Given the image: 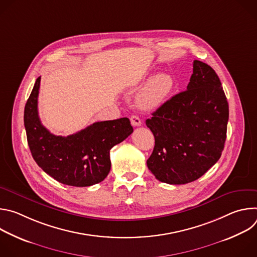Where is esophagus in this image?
<instances>
[{
    "label": "esophagus",
    "instance_id": "34e87169",
    "mask_svg": "<svg viewBox=\"0 0 257 257\" xmlns=\"http://www.w3.org/2000/svg\"><path fill=\"white\" fill-rule=\"evenodd\" d=\"M130 121H131L132 126H134V127L141 126V120L139 119V117H137V116H135V115H134V116H131Z\"/></svg>",
    "mask_w": 257,
    "mask_h": 257
}]
</instances>
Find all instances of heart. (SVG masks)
Returning a JSON list of instances; mask_svg holds the SVG:
<instances>
[{
    "label": "heart",
    "instance_id": "1",
    "mask_svg": "<svg viewBox=\"0 0 257 257\" xmlns=\"http://www.w3.org/2000/svg\"><path fill=\"white\" fill-rule=\"evenodd\" d=\"M174 88V80L169 74L161 73L146 83L137 95V103L142 109L159 107L171 94Z\"/></svg>",
    "mask_w": 257,
    "mask_h": 257
}]
</instances>
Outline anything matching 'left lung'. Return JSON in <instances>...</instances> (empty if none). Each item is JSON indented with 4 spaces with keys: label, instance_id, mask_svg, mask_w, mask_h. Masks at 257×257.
Wrapping results in <instances>:
<instances>
[{
    "label": "left lung",
    "instance_id": "8db88e82",
    "mask_svg": "<svg viewBox=\"0 0 257 257\" xmlns=\"http://www.w3.org/2000/svg\"><path fill=\"white\" fill-rule=\"evenodd\" d=\"M228 120L229 104L218 76L194 60L187 90L171 97L145 122L155 136L148 168L168 184L197 180L221 158Z\"/></svg>",
    "mask_w": 257,
    "mask_h": 257
}]
</instances>
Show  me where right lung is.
<instances>
[{
    "label": "right lung",
    "mask_w": 257,
    "mask_h": 257,
    "mask_svg": "<svg viewBox=\"0 0 257 257\" xmlns=\"http://www.w3.org/2000/svg\"><path fill=\"white\" fill-rule=\"evenodd\" d=\"M36 79L24 108V126L32 158L62 184L86 187L101 182L111 170L109 151L125 140L133 128L128 118L95 122L69 136L52 134L41 122Z\"/></svg>",
    "instance_id": "1"
}]
</instances>
